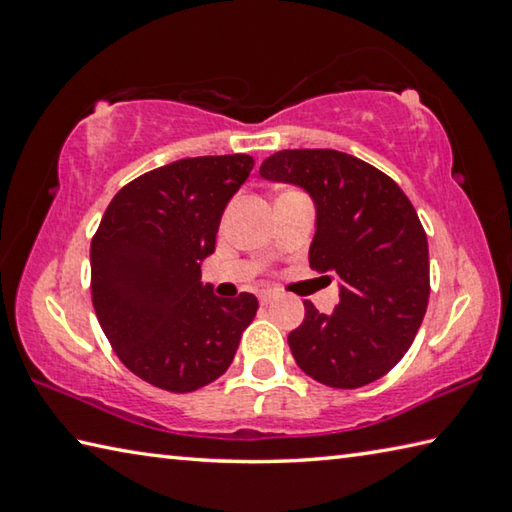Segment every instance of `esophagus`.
Returning a JSON list of instances; mask_svg holds the SVG:
<instances>
[{"label":"esophagus","instance_id":"1","mask_svg":"<svg viewBox=\"0 0 512 512\" xmlns=\"http://www.w3.org/2000/svg\"><path fill=\"white\" fill-rule=\"evenodd\" d=\"M273 298H275L273 291H262V293H259V302H262V305H268V302H273Z\"/></svg>","mask_w":512,"mask_h":512}]
</instances>
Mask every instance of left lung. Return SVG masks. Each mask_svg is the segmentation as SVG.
Masks as SVG:
<instances>
[{
	"instance_id": "8db88e82",
	"label": "left lung",
	"mask_w": 512,
	"mask_h": 512,
	"mask_svg": "<svg viewBox=\"0 0 512 512\" xmlns=\"http://www.w3.org/2000/svg\"><path fill=\"white\" fill-rule=\"evenodd\" d=\"M259 176L309 194V266L341 280L332 314L305 300V320L289 334L293 359L332 388L384 377L411 348L429 302V246L411 201L386 173L332 149L277 151Z\"/></svg>"
}]
</instances>
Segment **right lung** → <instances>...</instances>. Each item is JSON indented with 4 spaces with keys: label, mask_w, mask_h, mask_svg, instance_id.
I'll return each mask as SVG.
<instances>
[{
    "label": "right lung",
    "mask_w": 512,
    "mask_h": 512,
    "mask_svg": "<svg viewBox=\"0 0 512 512\" xmlns=\"http://www.w3.org/2000/svg\"><path fill=\"white\" fill-rule=\"evenodd\" d=\"M250 155L185 158L135 178L112 198L90 246L92 305L124 366L171 393H192L230 368L257 298L223 300L201 282L225 205Z\"/></svg>",
    "instance_id": "add662e5"
}]
</instances>
